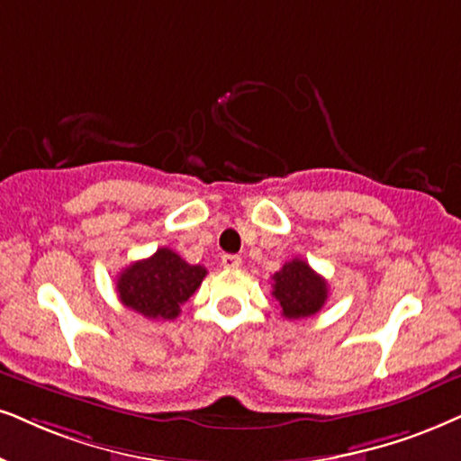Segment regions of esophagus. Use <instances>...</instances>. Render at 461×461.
Listing matches in <instances>:
<instances>
[{"label": "esophagus", "mask_w": 461, "mask_h": 461, "mask_svg": "<svg viewBox=\"0 0 461 461\" xmlns=\"http://www.w3.org/2000/svg\"><path fill=\"white\" fill-rule=\"evenodd\" d=\"M240 264L242 259L238 258V255H223V258H221V266H223L225 270H238Z\"/></svg>", "instance_id": "esophagus-1"}]
</instances>
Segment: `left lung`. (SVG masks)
<instances>
[{
	"label": "left lung",
	"mask_w": 461,
	"mask_h": 461,
	"mask_svg": "<svg viewBox=\"0 0 461 461\" xmlns=\"http://www.w3.org/2000/svg\"><path fill=\"white\" fill-rule=\"evenodd\" d=\"M272 295L285 319H306L328 302V283L304 259H291L272 276Z\"/></svg>",
	"instance_id": "left-lung-1"
}]
</instances>
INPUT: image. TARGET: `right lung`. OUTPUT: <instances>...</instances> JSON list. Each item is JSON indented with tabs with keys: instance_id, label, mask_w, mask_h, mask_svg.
<instances>
[{
	"instance_id": "right-lung-1",
	"label": "right lung",
	"mask_w": 461,
	"mask_h": 461,
	"mask_svg": "<svg viewBox=\"0 0 461 461\" xmlns=\"http://www.w3.org/2000/svg\"><path fill=\"white\" fill-rule=\"evenodd\" d=\"M206 267L191 266L172 249L161 247L149 259L133 261L116 278V291L127 308L147 319H176L180 306L200 289Z\"/></svg>"
}]
</instances>
